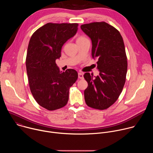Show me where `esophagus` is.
<instances>
[{"mask_svg": "<svg viewBox=\"0 0 153 153\" xmlns=\"http://www.w3.org/2000/svg\"><path fill=\"white\" fill-rule=\"evenodd\" d=\"M78 77L80 79H83V74L82 73H78Z\"/></svg>", "mask_w": 153, "mask_h": 153, "instance_id": "esophagus-1", "label": "esophagus"}]
</instances>
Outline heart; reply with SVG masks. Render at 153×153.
<instances>
[{"label":"heart","instance_id":"1","mask_svg":"<svg viewBox=\"0 0 153 153\" xmlns=\"http://www.w3.org/2000/svg\"><path fill=\"white\" fill-rule=\"evenodd\" d=\"M83 38H85V37H79L77 39H83Z\"/></svg>","mask_w":153,"mask_h":153}]
</instances>
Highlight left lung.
<instances>
[{"mask_svg":"<svg viewBox=\"0 0 153 153\" xmlns=\"http://www.w3.org/2000/svg\"><path fill=\"white\" fill-rule=\"evenodd\" d=\"M82 30L92 42V57L97 59L99 75L89 73L83 77L88 82L84 91L88 106L105 110L119 98L124 86L127 72V57L119 31L105 22L82 25Z\"/></svg>","mask_w":153,"mask_h":153,"instance_id":"1","label":"left lung"}]
</instances>
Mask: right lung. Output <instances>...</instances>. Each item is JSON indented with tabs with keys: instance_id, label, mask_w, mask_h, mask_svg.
<instances>
[{
	"instance_id": "obj_1",
	"label": "right lung",
	"mask_w": 153,
	"mask_h": 153,
	"mask_svg": "<svg viewBox=\"0 0 153 153\" xmlns=\"http://www.w3.org/2000/svg\"><path fill=\"white\" fill-rule=\"evenodd\" d=\"M78 24L48 23L37 29L29 42L26 67L31 92L37 103L53 111L67 105L77 72L60 71L56 60L64 43L77 33Z\"/></svg>"
}]
</instances>
